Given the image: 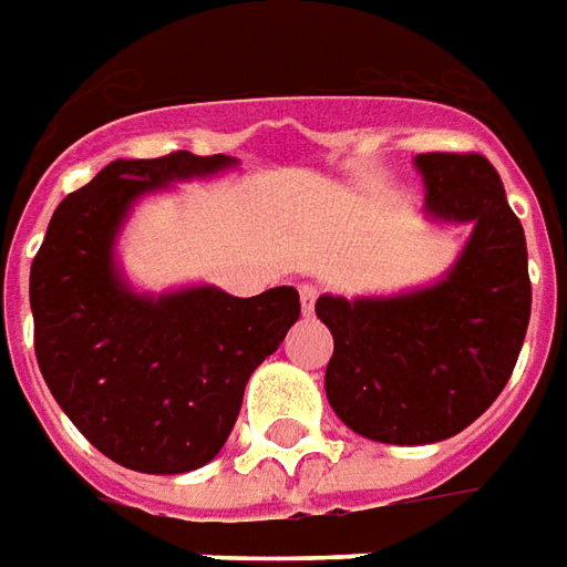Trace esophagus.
Segmentation results:
<instances>
[{"mask_svg":"<svg viewBox=\"0 0 567 567\" xmlns=\"http://www.w3.org/2000/svg\"><path fill=\"white\" fill-rule=\"evenodd\" d=\"M299 299H302V311L311 315V311H315V302H318V287L302 284V287H299Z\"/></svg>","mask_w":567,"mask_h":567,"instance_id":"1","label":"esophagus"}]
</instances>
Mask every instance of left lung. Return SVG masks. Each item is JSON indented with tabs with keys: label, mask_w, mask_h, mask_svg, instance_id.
<instances>
[{
	"label": "left lung",
	"mask_w": 567,
	"mask_h": 567,
	"mask_svg": "<svg viewBox=\"0 0 567 567\" xmlns=\"http://www.w3.org/2000/svg\"><path fill=\"white\" fill-rule=\"evenodd\" d=\"M423 213L472 225L435 284L395 296L318 299L333 333L323 389L351 432L435 444L485 413L513 377L530 318L528 246L497 169L482 154H416Z\"/></svg>",
	"instance_id": "1"
}]
</instances>
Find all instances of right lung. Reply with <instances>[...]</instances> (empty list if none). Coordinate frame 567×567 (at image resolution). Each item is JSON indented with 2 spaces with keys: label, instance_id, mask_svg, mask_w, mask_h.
<instances>
[{
  "label": "right lung",
  "instance_id": "right-lung-1",
  "mask_svg": "<svg viewBox=\"0 0 567 567\" xmlns=\"http://www.w3.org/2000/svg\"><path fill=\"white\" fill-rule=\"evenodd\" d=\"M237 159H113L54 209L30 268L42 380L85 439L126 470L182 475L225 447L252 370L299 321V292L213 284L138 292L116 261L132 206Z\"/></svg>",
  "mask_w": 567,
  "mask_h": 567
}]
</instances>
